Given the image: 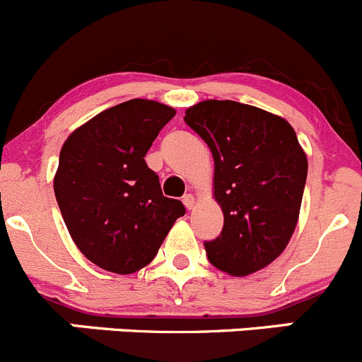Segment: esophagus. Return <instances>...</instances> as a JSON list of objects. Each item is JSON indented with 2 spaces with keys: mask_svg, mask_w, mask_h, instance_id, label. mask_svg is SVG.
I'll use <instances>...</instances> for the list:
<instances>
[{
  "mask_svg": "<svg viewBox=\"0 0 362 362\" xmlns=\"http://www.w3.org/2000/svg\"><path fill=\"white\" fill-rule=\"evenodd\" d=\"M182 202H185L186 209H193V207H195V204H197V199L192 195V193H188V195L182 197Z\"/></svg>",
  "mask_w": 362,
  "mask_h": 362,
  "instance_id": "esophagus-1",
  "label": "esophagus"
}]
</instances>
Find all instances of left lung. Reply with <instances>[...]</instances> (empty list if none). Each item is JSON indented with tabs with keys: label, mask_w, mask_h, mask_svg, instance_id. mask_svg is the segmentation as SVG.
Returning <instances> with one entry per match:
<instances>
[{
	"label": "left lung",
	"mask_w": 362,
	"mask_h": 362,
	"mask_svg": "<svg viewBox=\"0 0 362 362\" xmlns=\"http://www.w3.org/2000/svg\"><path fill=\"white\" fill-rule=\"evenodd\" d=\"M185 121L214 160L213 195L223 230L204 243L207 259L230 276H248L284 253L296 230L308 158L281 116L232 100H204Z\"/></svg>",
	"instance_id": "obj_1"
}]
</instances>
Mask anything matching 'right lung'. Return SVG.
Returning a JSON list of instances; mask_svg holds the SVG:
<instances>
[{
	"instance_id": "right-lung-1",
	"label": "right lung",
	"mask_w": 362,
	"mask_h": 362,
	"mask_svg": "<svg viewBox=\"0 0 362 362\" xmlns=\"http://www.w3.org/2000/svg\"><path fill=\"white\" fill-rule=\"evenodd\" d=\"M176 109L134 98L71 132L59 153L54 193L82 255L102 269L132 274L158 253L181 200L167 199L146 153Z\"/></svg>"
}]
</instances>
